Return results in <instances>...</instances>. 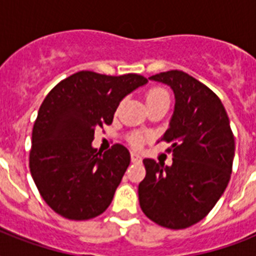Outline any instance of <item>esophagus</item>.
Returning a JSON list of instances; mask_svg holds the SVG:
<instances>
[{"mask_svg": "<svg viewBox=\"0 0 256 256\" xmlns=\"http://www.w3.org/2000/svg\"><path fill=\"white\" fill-rule=\"evenodd\" d=\"M140 160H142V156L138 154V152H132V164H140Z\"/></svg>", "mask_w": 256, "mask_h": 256, "instance_id": "obj_1", "label": "esophagus"}]
</instances>
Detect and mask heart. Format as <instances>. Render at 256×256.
Instances as JSON below:
<instances>
[{"label": "heart", "mask_w": 256, "mask_h": 256, "mask_svg": "<svg viewBox=\"0 0 256 256\" xmlns=\"http://www.w3.org/2000/svg\"><path fill=\"white\" fill-rule=\"evenodd\" d=\"M168 100V94L166 90L160 88H152V90H148V94H146V104L148 102H154V100ZM140 140L138 138L136 140H132V144H140Z\"/></svg>", "instance_id": "obj_1"}]
</instances>
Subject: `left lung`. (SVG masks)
<instances>
[{"mask_svg":"<svg viewBox=\"0 0 256 256\" xmlns=\"http://www.w3.org/2000/svg\"><path fill=\"white\" fill-rule=\"evenodd\" d=\"M170 86L174 112L160 140L172 152V164L144 160L146 176L138 186L140 204L160 226L180 230L206 216L226 190L235 140L230 120L214 92L179 70L148 78Z\"/></svg>","mask_w":256,"mask_h":256,"instance_id":"8db88e82","label":"left lung"}]
</instances>
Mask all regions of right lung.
Returning a JSON list of instances; mask_svg holds the SVG:
<instances>
[{
    "label": "right lung",
    "instance_id": "right-lung-1",
    "mask_svg": "<svg viewBox=\"0 0 256 256\" xmlns=\"http://www.w3.org/2000/svg\"><path fill=\"white\" fill-rule=\"evenodd\" d=\"M146 84L138 74L78 72L46 96L34 122L29 166L40 194L57 214L86 220L110 206L130 152L116 144L102 154L92 148L94 132L112 124L120 100Z\"/></svg>",
    "mask_w": 256,
    "mask_h": 256
}]
</instances>
